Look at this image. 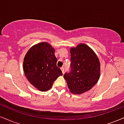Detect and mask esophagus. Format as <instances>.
Wrapping results in <instances>:
<instances>
[{"label":"esophagus","mask_w":124,"mask_h":124,"mask_svg":"<svg viewBox=\"0 0 124 124\" xmlns=\"http://www.w3.org/2000/svg\"><path fill=\"white\" fill-rule=\"evenodd\" d=\"M61 70H62V73H63V74L65 73V68H64L63 66L61 68Z\"/></svg>","instance_id":"34e87169"}]
</instances>
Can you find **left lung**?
<instances>
[{
  "instance_id": "8db88e82",
  "label": "left lung",
  "mask_w": 124,
  "mask_h": 124,
  "mask_svg": "<svg viewBox=\"0 0 124 124\" xmlns=\"http://www.w3.org/2000/svg\"><path fill=\"white\" fill-rule=\"evenodd\" d=\"M69 71L64 74L70 91L72 93H83L89 90L98 82L100 63L94 51L84 44L70 49Z\"/></svg>"
}]
</instances>
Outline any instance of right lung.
I'll return each mask as SVG.
<instances>
[{"label": "right lung", "instance_id": "right-lung-1", "mask_svg": "<svg viewBox=\"0 0 124 124\" xmlns=\"http://www.w3.org/2000/svg\"><path fill=\"white\" fill-rule=\"evenodd\" d=\"M55 50L47 42H41L28 50L23 62L25 76L31 85L39 90L50 89L54 81L61 75L62 70L56 66Z\"/></svg>", "mask_w": 124, "mask_h": 124}]
</instances>
